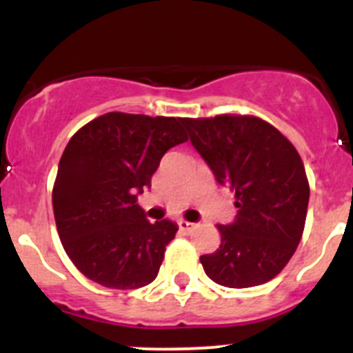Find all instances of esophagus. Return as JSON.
Masks as SVG:
<instances>
[{"mask_svg": "<svg viewBox=\"0 0 353 353\" xmlns=\"http://www.w3.org/2000/svg\"><path fill=\"white\" fill-rule=\"evenodd\" d=\"M179 228H181V232H184V234H190V232H193V228H195V223H190V221H186V220H181Z\"/></svg>", "mask_w": 353, "mask_h": 353, "instance_id": "esophagus-1", "label": "esophagus"}]
</instances>
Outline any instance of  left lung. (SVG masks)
<instances>
[{
	"instance_id": "left-lung-1",
	"label": "left lung",
	"mask_w": 353,
	"mask_h": 353,
	"mask_svg": "<svg viewBox=\"0 0 353 353\" xmlns=\"http://www.w3.org/2000/svg\"><path fill=\"white\" fill-rule=\"evenodd\" d=\"M193 148L221 186L236 192V221L218 225L221 243L200 262L209 278L228 288L268 283L297 250L310 200L297 149L256 116L184 117Z\"/></svg>"
}]
</instances>
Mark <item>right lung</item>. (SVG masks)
I'll return each instance as SVG.
<instances>
[{
  "label": "right lung",
  "mask_w": 353,
  "mask_h": 353,
  "mask_svg": "<svg viewBox=\"0 0 353 353\" xmlns=\"http://www.w3.org/2000/svg\"><path fill=\"white\" fill-rule=\"evenodd\" d=\"M188 141L183 117L107 112L74 133L52 188L66 255L88 279L133 290L157 278L176 223H149L137 195L170 148Z\"/></svg>",
  "instance_id": "obj_1"
}]
</instances>
